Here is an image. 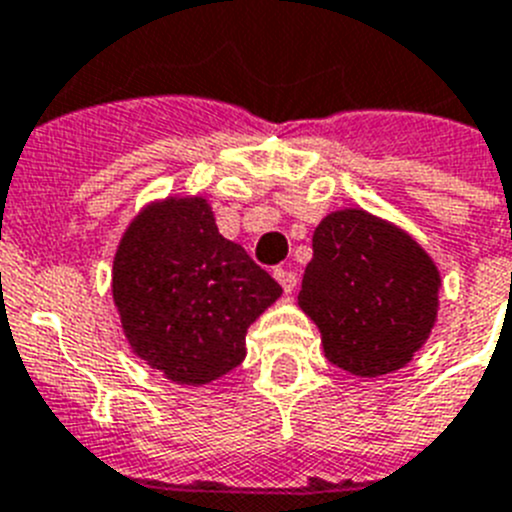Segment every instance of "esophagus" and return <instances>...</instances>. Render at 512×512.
<instances>
[{
	"label": "esophagus",
	"instance_id": "34e87169",
	"mask_svg": "<svg viewBox=\"0 0 512 512\" xmlns=\"http://www.w3.org/2000/svg\"><path fill=\"white\" fill-rule=\"evenodd\" d=\"M273 275H275V281L281 283L283 291H286V293H291L293 288H296V283H299V275L293 273V270H288V268H275Z\"/></svg>",
	"mask_w": 512,
	"mask_h": 512
}]
</instances>
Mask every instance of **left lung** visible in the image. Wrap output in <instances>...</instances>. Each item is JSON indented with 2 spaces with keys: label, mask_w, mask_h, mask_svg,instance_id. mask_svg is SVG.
<instances>
[{
  "label": "left lung",
  "mask_w": 512,
  "mask_h": 512,
  "mask_svg": "<svg viewBox=\"0 0 512 512\" xmlns=\"http://www.w3.org/2000/svg\"><path fill=\"white\" fill-rule=\"evenodd\" d=\"M299 306L327 361L363 379L397 371L428 340L441 273L428 252L361 208L330 213L311 237Z\"/></svg>",
  "instance_id": "8db88e82"
}]
</instances>
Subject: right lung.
<instances>
[{"label": "right lung", "instance_id": "obj_1", "mask_svg": "<svg viewBox=\"0 0 512 512\" xmlns=\"http://www.w3.org/2000/svg\"><path fill=\"white\" fill-rule=\"evenodd\" d=\"M283 288L219 234L206 198H167L131 221L113 260V301L133 353L201 386L244 361L247 327Z\"/></svg>", "mask_w": 512, "mask_h": 512}]
</instances>
